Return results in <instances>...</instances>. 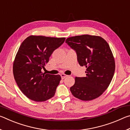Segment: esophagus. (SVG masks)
Masks as SVG:
<instances>
[{
    "mask_svg": "<svg viewBox=\"0 0 130 130\" xmlns=\"http://www.w3.org/2000/svg\"><path fill=\"white\" fill-rule=\"evenodd\" d=\"M61 78H62V79H64L65 78L67 77H68V75H66V74L62 73V74H61Z\"/></svg>",
    "mask_w": 130,
    "mask_h": 130,
    "instance_id": "obj_1",
    "label": "esophagus"
}]
</instances>
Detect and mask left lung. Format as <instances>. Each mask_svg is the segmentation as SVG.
I'll return each instance as SVG.
<instances>
[{
  "mask_svg": "<svg viewBox=\"0 0 130 130\" xmlns=\"http://www.w3.org/2000/svg\"><path fill=\"white\" fill-rule=\"evenodd\" d=\"M65 42L76 52L81 67L87 68V76L76 77L70 88L71 93L84 101L99 97L108 87L115 72V60L109 45L102 37L90 35L69 37Z\"/></svg>",
  "mask_w": 130,
  "mask_h": 130,
  "instance_id": "left-lung-1",
  "label": "left lung"
}]
</instances>
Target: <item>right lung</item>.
I'll return each mask as SVG.
<instances>
[{
    "instance_id": "add662e5",
    "label": "right lung",
    "mask_w": 130,
    "mask_h": 130,
    "mask_svg": "<svg viewBox=\"0 0 130 130\" xmlns=\"http://www.w3.org/2000/svg\"><path fill=\"white\" fill-rule=\"evenodd\" d=\"M65 38L31 36L23 41L13 64L15 80L21 91L30 100L44 102L53 97L60 84V75L42 73L55 50Z\"/></svg>"
}]
</instances>
